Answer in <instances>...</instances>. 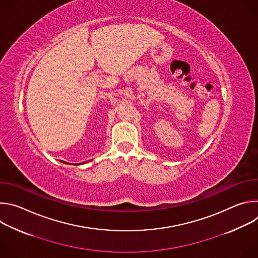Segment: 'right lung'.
I'll use <instances>...</instances> for the list:
<instances>
[{
  "instance_id": "1",
  "label": "right lung",
  "mask_w": 258,
  "mask_h": 258,
  "mask_svg": "<svg viewBox=\"0 0 258 258\" xmlns=\"http://www.w3.org/2000/svg\"><path fill=\"white\" fill-rule=\"evenodd\" d=\"M62 162H63V161H62ZM64 163H66V164H67V162H64Z\"/></svg>"
}]
</instances>
